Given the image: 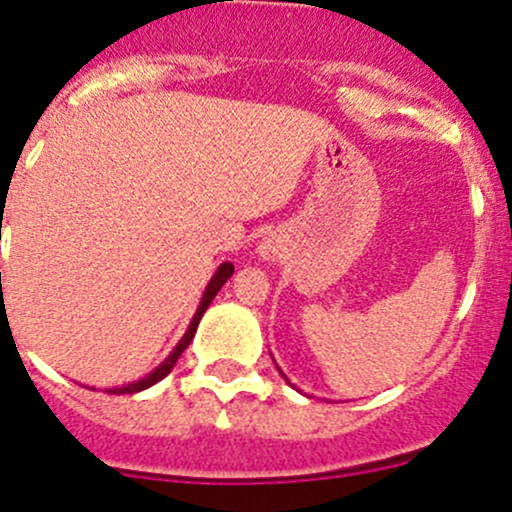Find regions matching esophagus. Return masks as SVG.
<instances>
[{"label": "esophagus", "mask_w": 512, "mask_h": 512, "mask_svg": "<svg viewBox=\"0 0 512 512\" xmlns=\"http://www.w3.org/2000/svg\"><path fill=\"white\" fill-rule=\"evenodd\" d=\"M262 255H265V257H274V250H272L270 245H265V247H262Z\"/></svg>", "instance_id": "esophagus-1"}]
</instances>
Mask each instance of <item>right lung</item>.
Masks as SVG:
<instances>
[{"instance_id":"obj_1","label":"right lung","mask_w":512,"mask_h":512,"mask_svg":"<svg viewBox=\"0 0 512 512\" xmlns=\"http://www.w3.org/2000/svg\"><path fill=\"white\" fill-rule=\"evenodd\" d=\"M233 272H235V267L230 265V262H225V265H220V267H218V272H215V277L211 279V284H208L206 294H203V301H201V306H198L196 316H193L191 326H188L186 336L181 338V343H179V346L174 348V353H171L169 358H166L164 363H161L159 368L154 370L152 375H147V378H144V380H137V383H129V385H125V387H117V390H112V392H115V395H122V392H129V395H132V392L147 390V387H152L154 383H159L161 378H166V375L171 373V368H174V365H176V360H179V355L184 353L186 348H188V343L193 341V333H196V328H198V321H201V316L206 314V309H208V306H211L213 297H215V294L220 292V287H223V284L228 282V279H230V274H233ZM0 277H2V274H0Z\"/></svg>"}]
</instances>
